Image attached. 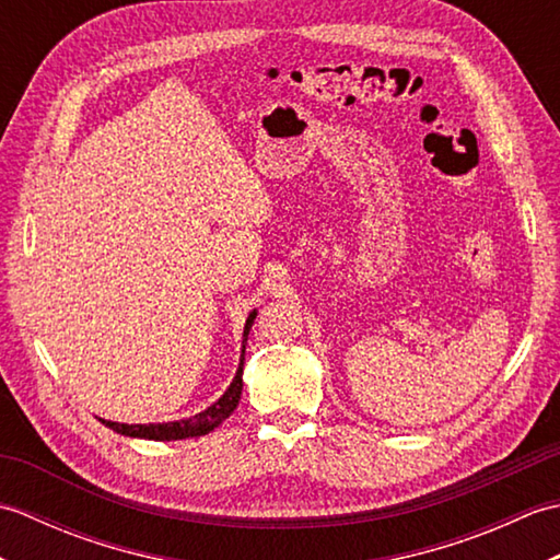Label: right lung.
Instances as JSON below:
<instances>
[{
  "label": "right lung",
  "instance_id": "obj_1",
  "mask_svg": "<svg viewBox=\"0 0 560 560\" xmlns=\"http://www.w3.org/2000/svg\"><path fill=\"white\" fill-rule=\"evenodd\" d=\"M257 313L253 311L247 317L245 323V331H243V353H245V341H247V331L253 327ZM243 361L241 359V368H237V373L233 377L231 387L225 389V395L217 401L211 404L209 409H205L201 413H195L192 419H183V421H171V423H149V425H127V423H115V421H103L108 428H113L115 433L120 435H129V438H147V440H183V438H197V435H205L209 431H213L219 423H223L229 416L233 413V409L237 407V401H241L243 395Z\"/></svg>",
  "mask_w": 560,
  "mask_h": 560
}]
</instances>
